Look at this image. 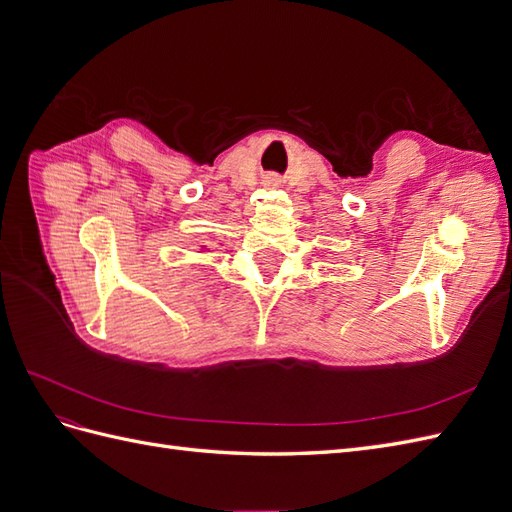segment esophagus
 I'll return each instance as SVG.
<instances>
[{"label":"esophagus","instance_id":"1","mask_svg":"<svg viewBox=\"0 0 512 512\" xmlns=\"http://www.w3.org/2000/svg\"><path fill=\"white\" fill-rule=\"evenodd\" d=\"M267 185H271V188H277V185H280V179H277V177H267Z\"/></svg>","mask_w":512,"mask_h":512}]
</instances>
